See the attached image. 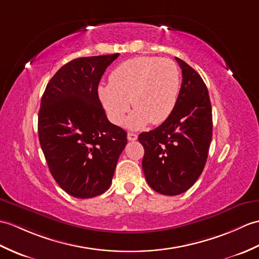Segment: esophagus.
Segmentation results:
<instances>
[{
  "mask_svg": "<svg viewBox=\"0 0 259 259\" xmlns=\"http://www.w3.org/2000/svg\"><path fill=\"white\" fill-rule=\"evenodd\" d=\"M138 139L137 134H132V132H129L128 134V140L129 141H136Z\"/></svg>",
  "mask_w": 259,
  "mask_h": 259,
  "instance_id": "obj_1",
  "label": "esophagus"
}]
</instances>
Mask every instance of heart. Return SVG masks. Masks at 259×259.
Masks as SVG:
<instances>
[{
	"label": "heart",
	"instance_id": "1",
	"mask_svg": "<svg viewBox=\"0 0 259 259\" xmlns=\"http://www.w3.org/2000/svg\"><path fill=\"white\" fill-rule=\"evenodd\" d=\"M179 93L177 65L170 59L150 56L119 64L111 71L109 83L98 88L99 99L112 123H122L131 101L135 111L127 120V127L134 130L149 122H164L176 108Z\"/></svg>",
	"mask_w": 259,
	"mask_h": 259
}]
</instances>
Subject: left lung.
<instances>
[{
  "label": "left lung",
  "mask_w": 259,
  "mask_h": 259,
  "mask_svg": "<svg viewBox=\"0 0 259 259\" xmlns=\"http://www.w3.org/2000/svg\"><path fill=\"white\" fill-rule=\"evenodd\" d=\"M182 83L176 108L165 121L139 135L142 169L150 188L164 195L188 191L205 166L212 141V107L206 85L190 65L176 57Z\"/></svg>",
  "instance_id": "1"
}]
</instances>
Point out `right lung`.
Returning <instances> with one entry per match:
<instances>
[{
	"label": "right lung",
	"instance_id": "right-lung-1",
	"mask_svg": "<svg viewBox=\"0 0 259 259\" xmlns=\"http://www.w3.org/2000/svg\"><path fill=\"white\" fill-rule=\"evenodd\" d=\"M119 54L76 58L47 83L38 138L54 180L67 193L89 198L111 185L127 132L107 119L98 85Z\"/></svg>",
	"mask_w": 259,
	"mask_h": 259
}]
</instances>
